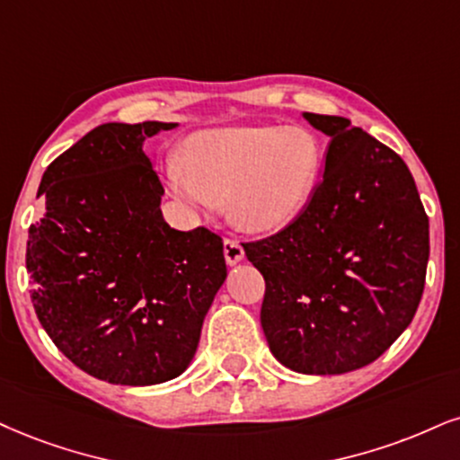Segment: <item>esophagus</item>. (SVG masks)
<instances>
[{
  "label": "esophagus",
  "instance_id": "34e87169",
  "mask_svg": "<svg viewBox=\"0 0 460 460\" xmlns=\"http://www.w3.org/2000/svg\"><path fill=\"white\" fill-rule=\"evenodd\" d=\"M224 256H226V262H228L230 266H234V264H239L243 258H245V249L241 247L239 241L226 239L224 241Z\"/></svg>",
  "mask_w": 460,
  "mask_h": 460
}]
</instances>
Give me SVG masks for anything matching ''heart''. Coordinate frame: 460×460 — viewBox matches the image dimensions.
<instances>
[{"instance_id": "heart-1", "label": "heart", "mask_w": 460, "mask_h": 460, "mask_svg": "<svg viewBox=\"0 0 460 460\" xmlns=\"http://www.w3.org/2000/svg\"><path fill=\"white\" fill-rule=\"evenodd\" d=\"M324 168V146L303 126L204 129L187 138L183 166L170 162V194L194 208L226 200L249 232H273L307 208Z\"/></svg>"}]
</instances>
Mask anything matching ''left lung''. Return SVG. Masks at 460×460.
Here are the masks:
<instances>
[{
	"label": "left lung",
	"mask_w": 460,
	"mask_h": 460,
	"mask_svg": "<svg viewBox=\"0 0 460 460\" xmlns=\"http://www.w3.org/2000/svg\"><path fill=\"white\" fill-rule=\"evenodd\" d=\"M331 136L303 213L243 243L262 273L260 322L283 367L339 376L371 365L410 326L429 262V217L410 168L349 119L305 112Z\"/></svg>",
	"instance_id": "left-lung-1"
}]
</instances>
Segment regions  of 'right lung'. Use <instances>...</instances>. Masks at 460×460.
I'll return each instance as SVG.
<instances>
[{"label": "right lung", "instance_id": "1", "mask_svg": "<svg viewBox=\"0 0 460 460\" xmlns=\"http://www.w3.org/2000/svg\"><path fill=\"white\" fill-rule=\"evenodd\" d=\"M177 123H104L40 181L27 273L36 315L66 358L121 386L181 376L226 281L224 241L164 221V187L143 143Z\"/></svg>", "mask_w": 460, "mask_h": 460}]
</instances>
